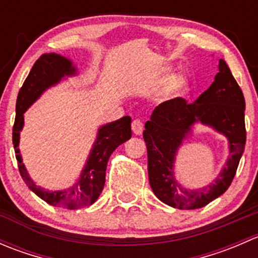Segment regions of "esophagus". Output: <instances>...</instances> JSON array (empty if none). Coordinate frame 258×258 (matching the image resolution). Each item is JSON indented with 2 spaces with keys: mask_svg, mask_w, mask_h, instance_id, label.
<instances>
[{
  "mask_svg": "<svg viewBox=\"0 0 258 258\" xmlns=\"http://www.w3.org/2000/svg\"><path fill=\"white\" fill-rule=\"evenodd\" d=\"M132 131H134L135 135H142V132H144V123H142L140 119H135L134 122H132Z\"/></svg>",
  "mask_w": 258,
  "mask_h": 258,
  "instance_id": "obj_1",
  "label": "esophagus"
}]
</instances>
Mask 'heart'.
<instances>
[{"label":"heart","mask_w":258,"mask_h":258,"mask_svg":"<svg viewBox=\"0 0 258 258\" xmlns=\"http://www.w3.org/2000/svg\"><path fill=\"white\" fill-rule=\"evenodd\" d=\"M170 71L165 70L163 71V79L168 77ZM189 90H191V83H189L188 77L186 75H178V76L172 77L170 80V82L167 83V87H166V92L171 97H184V96L188 95Z\"/></svg>","instance_id":"b5f03b06"}]
</instances>
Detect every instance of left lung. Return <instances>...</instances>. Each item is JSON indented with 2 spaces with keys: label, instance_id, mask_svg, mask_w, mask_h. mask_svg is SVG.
<instances>
[{
  "label": "left lung",
  "instance_id": "obj_1",
  "mask_svg": "<svg viewBox=\"0 0 258 258\" xmlns=\"http://www.w3.org/2000/svg\"><path fill=\"white\" fill-rule=\"evenodd\" d=\"M197 121L228 137L230 157L213 184L205 189L186 190L173 173L174 158L179 146ZM145 128L148 179L158 200L175 209L196 210L225 194L235 177L246 144L244 97L227 63L220 59L215 81L194 103H187L182 97L162 102L153 110Z\"/></svg>",
  "mask_w": 258,
  "mask_h": 258
}]
</instances>
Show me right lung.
I'll return each instance as SVG.
<instances>
[{
	"label": "right lung",
	"mask_w": 258,
	"mask_h": 258,
	"mask_svg": "<svg viewBox=\"0 0 258 258\" xmlns=\"http://www.w3.org/2000/svg\"><path fill=\"white\" fill-rule=\"evenodd\" d=\"M76 67L66 57L57 53H45L35 62L30 75L27 76L20 92L16 102V118H15L12 142L18 162L22 179L28 188L35 192L40 199L54 207H63L69 210H76L92 205L102 192L106 181V168L111 153L131 139V117L124 116L117 121L100 127L95 144L91 150L85 168L80 178L70 188L62 191H47L41 188L28 176L27 170L22 163L18 144H20V131L23 127V113L28 107L47 90L54 86L64 76L76 75Z\"/></svg>",
	"instance_id": "right-lung-1"
}]
</instances>
